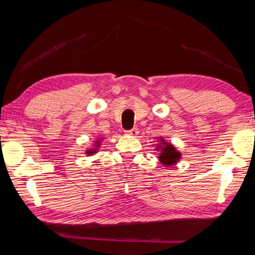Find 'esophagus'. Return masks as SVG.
Returning a JSON list of instances; mask_svg holds the SVG:
<instances>
[{
    "instance_id": "esophagus-1",
    "label": "esophagus",
    "mask_w": 255,
    "mask_h": 255,
    "mask_svg": "<svg viewBox=\"0 0 255 255\" xmlns=\"http://www.w3.org/2000/svg\"><path fill=\"white\" fill-rule=\"evenodd\" d=\"M138 132H139V130H138V128H132V129H130V130H127L126 131L127 135H130L132 137H136L138 135Z\"/></svg>"
}]
</instances>
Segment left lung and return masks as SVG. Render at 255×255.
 <instances>
[{"label":"left lung","mask_w":255,"mask_h":255,"mask_svg":"<svg viewBox=\"0 0 255 255\" xmlns=\"http://www.w3.org/2000/svg\"><path fill=\"white\" fill-rule=\"evenodd\" d=\"M156 145L155 146V150L156 152H159L158 155V161L162 164L163 166L165 167H170L175 165L178 163L181 157H182V154H181L180 150L175 147V146L164 139V137L159 136L156 137Z\"/></svg>","instance_id":"obj_1"}]
</instances>
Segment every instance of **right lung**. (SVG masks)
<instances>
[{"label": "right lung", "instance_id": "1", "mask_svg": "<svg viewBox=\"0 0 255 255\" xmlns=\"http://www.w3.org/2000/svg\"><path fill=\"white\" fill-rule=\"evenodd\" d=\"M103 139H105L103 136H98L97 138H94L92 145L85 149L84 154L88 155V156H92V155H96L99 152V149H100V147H101Z\"/></svg>", "mask_w": 255, "mask_h": 255}]
</instances>
